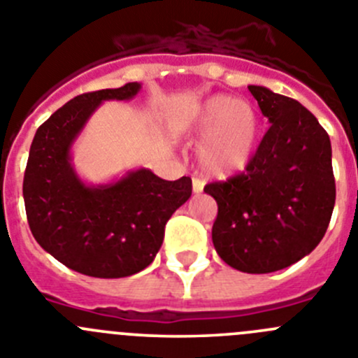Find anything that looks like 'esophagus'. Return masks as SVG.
<instances>
[{
  "label": "esophagus",
  "mask_w": 358,
  "mask_h": 358,
  "mask_svg": "<svg viewBox=\"0 0 358 358\" xmlns=\"http://www.w3.org/2000/svg\"><path fill=\"white\" fill-rule=\"evenodd\" d=\"M203 187H205V182H203V180L192 178V190H194V194L203 192Z\"/></svg>",
  "instance_id": "34e87169"
}]
</instances>
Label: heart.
Wrapping results in <instances>:
<instances>
[{
	"label": "heart",
	"mask_w": 358,
	"mask_h": 358,
	"mask_svg": "<svg viewBox=\"0 0 358 358\" xmlns=\"http://www.w3.org/2000/svg\"><path fill=\"white\" fill-rule=\"evenodd\" d=\"M190 130L203 136L198 145V162L215 178H229L247 168L258 148L262 118L247 100L213 95L199 103Z\"/></svg>",
	"instance_id": "heart-1"
}]
</instances>
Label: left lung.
<instances>
[{"mask_svg": "<svg viewBox=\"0 0 358 358\" xmlns=\"http://www.w3.org/2000/svg\"><path fill=\"white\" fill-rule=\"evenodd\" d=\"M272 123L245 171L208 183L219 212L217 255L233 268L270 273L293 265L322 242L334 203L332 146L316 116L289 96L249 86Z\"/></svg>", "mask_w": 358, "mask_h": 358, "instance_id": "left-lung-1", "label": "left lung"}]
</instances>
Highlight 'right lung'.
<instances>
[{
    "mask_svg": "<svg viewBox=\"0 0 358 358\" xmlns=\"http://www.w3.org/2000/svg\"><path fill=\"white\" fill-rule=\"evenodd\" d=\"M141 85L83 93L36 130L22 196L29 229L43 250L90 277L118 279L153 262L169 217L190 198L192 180L159 178L150 169L88 185L72 166L73 141L103 100H130Z\"/></svg>",
    "mask_w": 358,
    "mask_h": 358,
    "instance_id": "add662e5",
    "label": "right lung"
}]
</instances>
